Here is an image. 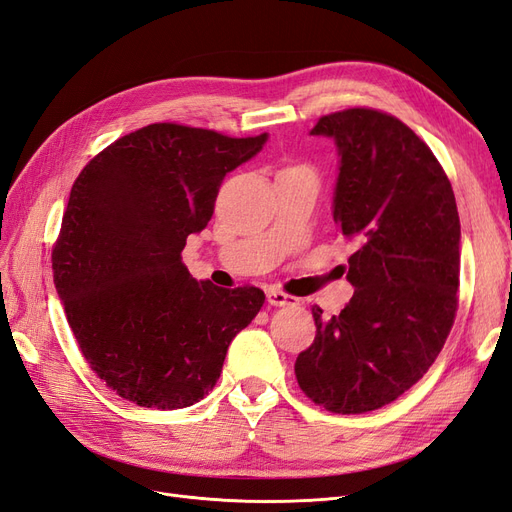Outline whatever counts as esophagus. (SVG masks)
<instances>
[{"instance_id": "34e87169", "label": "esophagus", "mask_w": 512, "mask_h": 512, "mask_svg": "<svg viewBox=\"0 0 512 512\" xmlns=\"http://www.w3.org/2000/svg\"><path fill=\"white\" fill-rule=\"evenodd\" d=\"M267 301L273 307H296V305H301V303H298V298L279 292V290H267Z\"/></svg>"}]
</instances>
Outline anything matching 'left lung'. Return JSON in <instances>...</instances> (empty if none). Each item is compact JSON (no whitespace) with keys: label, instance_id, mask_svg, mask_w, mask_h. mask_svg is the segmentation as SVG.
I'll return each mask as SVG.
<instances>
[{"label":"left lung","instance_id":"1","mask_svg":"<svg viewBox=\"0 0 512 512\" xmlns=\"http://www.w3.org/2000/svg\"><path fill=\"white\" fill-rule=\"evenodd\" d=\"M339 154L332 220L358 250L349 305L296 358L301 390L332 413H366L409 390L443 349L457 311L460 216L432 150L400 122L354 108L317 120Z\"/></svg>","mask_w":512,"mask_h":512}]
</instances>
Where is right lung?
I'll use <instances>...</instances> for the list:
<instances>
[{"mask_svg": "<svg viewBox=\"0 0 512 512\" xmlns=\"http://www.w3.org/2000/svg\"><path fill=\"white\" fill-rule=\"evenodd\" d=\"M267 139L158 122L116 139L74 182L55 288L82 356L120 398L163 411L203 400L258 315L262 290L197 281L182 250L214 214L224 175Z\"/></svg>", "mask_w": 512, "mask_h": 512, "instance_id": "obj_1", "label": "right lung"}]
</instances>
